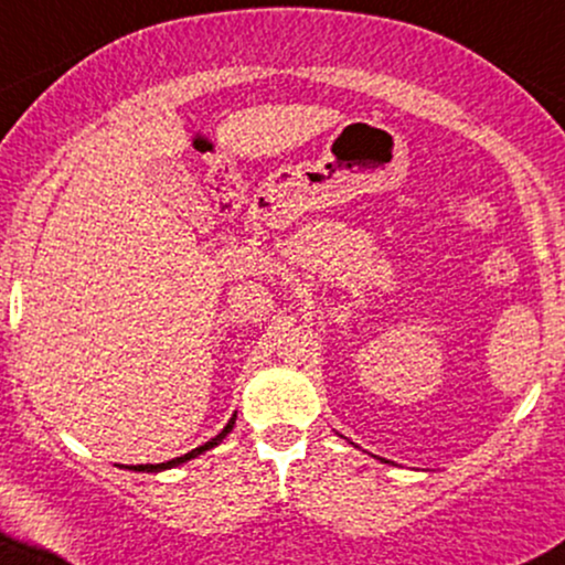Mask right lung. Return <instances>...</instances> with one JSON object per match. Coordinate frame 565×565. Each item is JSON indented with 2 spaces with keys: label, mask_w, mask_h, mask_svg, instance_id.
Returning <instances> with one entry per match:
<instances>
[{
  "label": "right lung",
  "mask_w": 565,
  "mask_h": 565,
  "mask_svg": "<svg viewBox=\"0 0 565 565\" xmlns=\"http://www.w3.org/2000/svg\"><path fill=\"white\" fill-rule=\"evenodd\" d=\"M233 424H235V414H233V419H230V422L225 424V429H222L217 437H212V440L204 443V445H199V448H193L191 452H185V456H178V458H172V461H167V463H141V466H125V469H130V471H164V469H172V466H180V463L191 461V458L201 456V452H206V450L217 448V445H220V443L225 440V437H227V431L233 429Z\"/></svg>",
  "instance_id": "add662e5"
}]
</instances>
